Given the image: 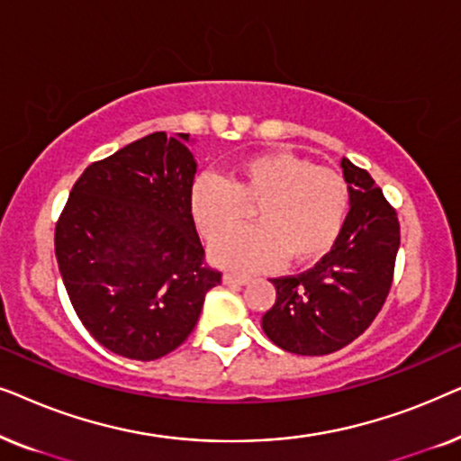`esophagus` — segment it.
<instances>
[{"label": "esophagus", "instance_id": "obj_1", "mask_svg": "<svg viewBox=\"0 0 461 461\" xmlns=\"http://www.w3.org/2000/svg\"><path fill=\"white\" fill-rule=\"evenodd\" d=\"M249 281V276H243V275H235V273H226L224 276H222V283L224 285H245V283Z\"/></svg>", "mask_w": 461, "mask_h": 461}]
</instances>
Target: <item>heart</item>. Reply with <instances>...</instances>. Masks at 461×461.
<instances>
[{"mask_svg": "<svg viewBox=\"0 0 461 461\" xmlns=\"http://www.w3.org/2000/svg\"><path fill=\"white\" fill-rule=\"evenodd\" d=\"M243 201L258 203V224L229 232L210 256L222 268L258 273L285 256L292 264H312L330 254L348 216L350 194L333 169L289 150H264L239 161L230 182L199 176L188 193V212L201 235L218 239L239 222Z\"/></svg>", "mask_w": 461, "mask_h": 461, "instance_id": "b5f03b06", "label": "heart"}]
</instances>
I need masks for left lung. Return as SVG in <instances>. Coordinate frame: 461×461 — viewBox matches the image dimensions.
<instances>
[{
  "label": "left lung",
  "mask_w": 461,
  "mask_h": 461,
  "mask_svg": "<svg viewBox=\"0 0 461 461\" xmlns=\"http://www.w3.org/2000/svg\"><path fill=\"white\" fill-rule=\"evenodd\" d=\"M350 212L336 245L298 276L270 279L276 300L262 330L279 348L321 357L344 348L371 325L393 285L401 230L396 212L365 169L342 159Z\"/></svg>",
  "instance_id": "left-lung-1"
}]
</instances>
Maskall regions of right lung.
Segmentation results:
<instances>
[{
    "label": "right lung",
    "instance_id": "right-lung-1",
    "mask_svg": "<svg viewBox=\"0 0 461 461\" xmlns=\"http://www.w3.org/2000/svg\"><path fill=\"white\" fill-rule=\"evenodd\" d=\"M188 134L155 131L92 163L56 224L68 300L98 344L136 361L178 348L222 273L203 264Z\"/></svg>",
    "mask_w": 461,
    "mask_h": 461
}]
</instances>
